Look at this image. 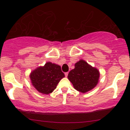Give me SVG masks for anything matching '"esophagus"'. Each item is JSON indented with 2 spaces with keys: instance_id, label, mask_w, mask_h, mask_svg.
Listing matches in <instances>:
<instances>
[{
  "instance_id": "esophagus-1",
  "label": "esophagus",
  "mask_w": 130,
  "mask_h": 130,
  "mask_svg": "<svg viewBox=\"0 0 130 130\" xmlns=\"http://www.w3.org/2000/svg\"><path fill=\"white\" fill-rule=\"evenodd\" d=\"M68 72H66V73H65V77H67V76H68Z\"/></svg>"
}]
</instances>
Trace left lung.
I'll return each mask as SVG.
<instances>
[{
  "instance_id": "8db88e82",
  "label": "left lung",
  "mask_w": 130,
  "mask_h": 130,
  "mask_svg": "<svg viewBox=\"0 0 130 130\" xmlns=\"http://www.w3.org/2000/svg\"><path fill=\"white\" fill-rule=\"evenodd\" d=\"M99 77V71L84 60L76 62L74 68L68 75L74 89L81 93H86L93 89L97 85Z\"/></svg>"
}]
</instances>
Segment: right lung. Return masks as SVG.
Masks as SVG:
<instances>
[{
    "label": "right lung",
    "instance_id": "add662e5",
    "mask_svg": "<svg viewBox=\"0 0 130 130\" xmlns=\"http://www.w3.org/2000/svg\"><path fill=\"white\" fill-rule=\"evenodd\" d=\"M64 77L60 66L49 62L43 67H38L30 74L33 86L40 93L46 95L52 93Z\"/></svg>",
    "mask_w": 130,
    "mask_h": 130
}]
</instances>
